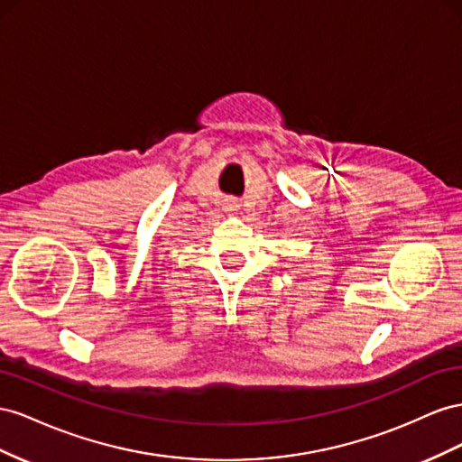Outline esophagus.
Instances as JSON below:
<instances>
[{
	"label": "esophagus",
	"mask_w": 462,
	"mask_h": 462,
	"mask_svg": "<svg viewBox=\"0 0 462 462\" xmlns=\"http://www.w3.org/2000/svg\"><path fill=\"white\" fill-rule=\"evenodd\" d=\"M234 207H238L236 203H228V208H234Z\"/></svg>",
	"instance_id": "obj_1"
}]
</instances>
